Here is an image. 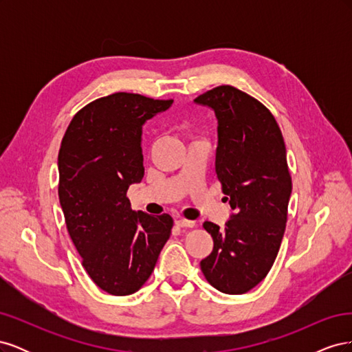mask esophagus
Instances as JSON below:
<instances>
[{
	"label": "esophagus",
	"mask_w": 352,
	"mask_h": 352,
	"mask_svg": "<svg viewBox=\"0 0 352 352\" xmlns=\"http://www.w3.org/2000/svg\"><path fill=\"white\" fill-rule=\"evenodd\" d=\"M175 223H176V226H179V228H194L195 226V221L185 220V219H176Z\"/></svg>",
	"instance_id": "1"
}]
</instances>
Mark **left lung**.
<instances>
[{
	"label": "left lung",
	"instance_id": "left-lung-1",
	"mask_svg": "<svg viewBox=\"0 0 352 352\" xmlns=\"http://www.w3.org/2000/svg\"><path fill=\"white\" fill-rule=\"evenodd\" d=\"M194 101L216 114V173L233 211L225 228L202 225L214 247L201 270L220 292L239 295L267 276L280 248L292 192L285 141L273 114L230 85Z\"/></svg>",
	"mask_w": 352,
	"mask_h": 352
}]
</instances>
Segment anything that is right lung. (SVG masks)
Returning <instances> with one entry per match:
<instances>
[{
  "mask_svg": "<svg viewBox=\"0 0 352 352\" xmlns=\"http://www.w3.org/2000/svg\"><path fill=\"white\" fill-rule=\"evenodd\" d=\"M173 100L117 92L73 117L58 153V198L69 235L94 283L111 295L150 278L173 219L131 208L127 189L144 177L142 126Z\"/></svg>",
  "mask_w": 352,
  "mask_h": 352,
  "instance_id": "obj_1",
  "label": "right lung"
}]
</instances>
